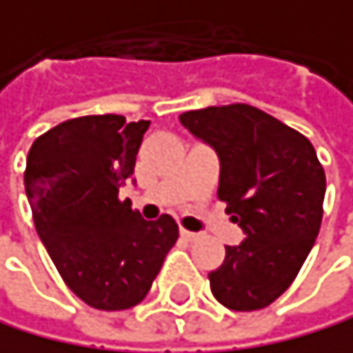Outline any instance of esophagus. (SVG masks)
<instances>
[{"instance_id": "esophagus-1", "label": "esophagus", "mask_w": 353, "mask_h": 353, "mask_svg": "<svg viewBox=\"0 0 353 353\" xmlns=\"http://www.w3.org/2000/svg\"><path fill=\"white\" fill-rule=\"evenodd\" d=\"M200 235L198 233H192V230H185V228H181V239H185V241H196Z\"/></svg>"}]
</instances>
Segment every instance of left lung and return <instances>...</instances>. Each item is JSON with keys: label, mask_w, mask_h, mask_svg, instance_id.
I'll list each match as a JSON object with an SVG mask.
<instances>
[{"label": "left lung", "mask_w": 353, "mask_h": 353, "mask_svg": "<svg viewBox=\"0 0 353 353\" xmlns=\"http://www.w3.org/2000/svg\"><path fill=\"white\" fill-rule=\"evenodd\" d=\"M181 125L220 157L218 198L243 230L209 274L215 300L259 310L280 298L313 248L323 215L325 172L300 131L245 103L194 110Z\"/></svg>", "instance_id": "8db88e82"}]
</instances>
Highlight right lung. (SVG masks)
<instances>
[{
    "mask_svg": "<svg viewBox=\"0 0 353 353\" xmlns=\"http://www.w3.org/2000/svg\"><path fill=\"white\" fill-rule=\"evenodd\" d=\"M148 125L118 114L81 116L43 133L28 153L36 233L66 287L99 310L140 304L179 239L168 213L146 222L118 198Z\"/></svg>",
    "mask_w": 353,
    "mask_h": 353,
    "instance_id": "1",
    "label": "right lung"
}]
</instances>
